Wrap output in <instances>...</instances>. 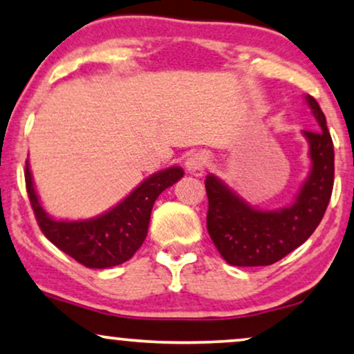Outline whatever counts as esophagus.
Here are the masks:
<instances>
[{
	"instance_id": "1",
	"label": "esophagus",
	"mask_w": 354,
	"mask_h": 354,
	"mask_svg": "<svg viewBox=\"0 0 354 354\" xmlns=\"http://www.w3.org/2000/svg\"><path fill=\"white\" fill-rule=\"evenodd\" d=\"M210 162L212 156L208 154V151H197L187 159V170H189L192 176H203Z\"/></svg>"
}]
</instances>
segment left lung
Segmentation results:
<instances>
[{"label": "left lung", "mask_w": 354, "mask_h": 354, "mask_svg": "<svg viewBox=\"0 0 354 354\" xmlns=\"http://www.w3.org/2000/svg\"><path fill=\"white\" fill-rule=\"evenodd\" d=\"M320 129L304 131L310 144L312 172L295 202L287 208H251L216 177L205 180L208 197L207 230L231 266L252 268L281 261L310 238L330 203L335 180V151L326 120L315 98L307 97Z\"/></svg>", "instance_id": "1"}]
</instances>
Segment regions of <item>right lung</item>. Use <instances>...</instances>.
<instances>
[{
	"instance_id": "obj_1",
	"label": "right lung",
	"mask_w": 354,
	"mask_h": 354,
	"mask_svg": "<svg viewBox=\"0 0 354 354\" xmlns=\"http://www.w3.org/2000/svg\"><path fill=\"white\" fill-rule=\"evenodd\" d=\"M184 176L180 167H169L151 176L123 202L104 215L86 221H57L42 210L26 162V190L44 236L77 263L91 269L123 264L144 243L156 198Z\"/></svg>"
}]
</instances>
